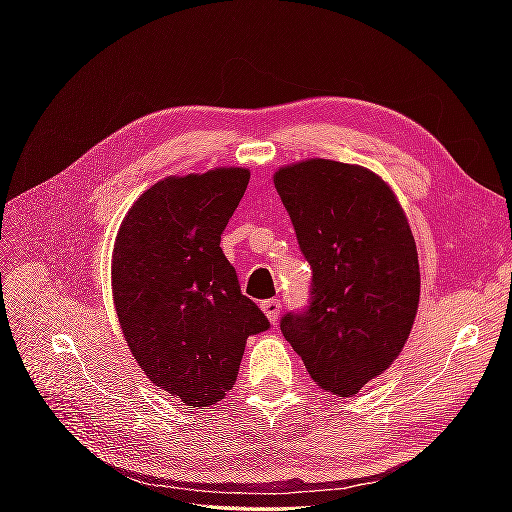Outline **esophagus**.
Returning a JSON list of instances; mask_svg holds the SVG:
<instances>
[{
	"instance_id": "1",
	"label": "esophagus",
	"mask_w": 512,
	"mask_h": 512,
	"mask_svg": "<svg viewBox=\"0 0 512 512\" xmlns=\"http://www.w3.org/2000/svg\"><path fill=\"white\" fill-rule=\"evenodd\" d=\"M262 310L266 317L270 319V323H277L279 314H281V301L279 299H266L262 301Z\"/></svg>"
}]
</instances>
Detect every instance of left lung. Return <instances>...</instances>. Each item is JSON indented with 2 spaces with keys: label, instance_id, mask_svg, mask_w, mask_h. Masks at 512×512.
Returning a JSON list of instances; mask_svg holds the SVG:
<instances>
[{
  "label": "left lung",
  "instance_id": "1",
  "mask_svg": "<svg viewBox=\"0 0 512 512\" xmlns=\"http://www.w3.org/2000/svg\"><path fill=\"white\" fill-rule=\"evenodd\" d=\"M275 189L312 268L306 308L281 332L310 378L352 396L394 363L416 319L418 250L394 191L376 173L306 160L275 173Z\"/></svg>",
  "mask_w": 512,
  "mask_h": 512
}]
</instances>
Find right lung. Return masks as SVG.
Masks as SVG:
<instances>
[{
    "instance_id": "right-lung-1",
    "label": "right lung",
    "mask_w": 512,
    "mask_h": 512,
    "mask_svg": "<svg viewBox=\"0 0 512 512\" xmlns=\"http://www.w3.org/2000/svg\"><path fill=\"white\" fill-rule=\"evenodd\" d=\"M248 180L246 169L160 180L116 235L112 290L125 341L151 383L189 407L222 400L246 339L270 328L220 248Z\"/></svg>"
}]
</instances>
